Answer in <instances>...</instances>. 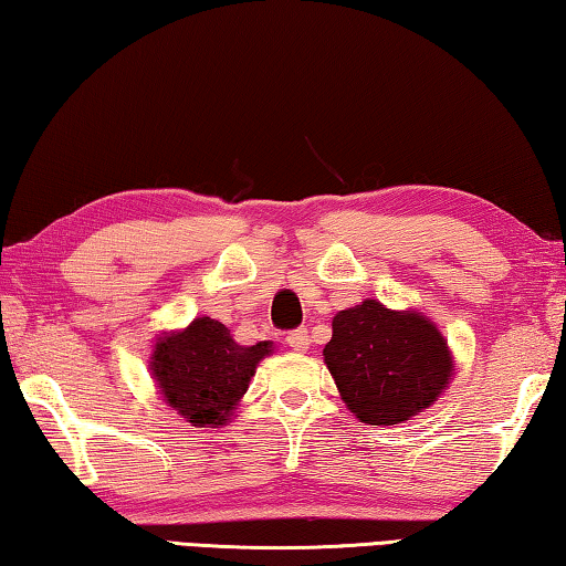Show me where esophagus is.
Masks as SVG:
<instances>
[{
  "mask_svg": "<svg viewBox=\"0 0 566 566\" xmlns=\"http://www.w3.org/2000/svg\"><path fill=\"white\" fill-rule=\"evenodd\" d=\"M308 328H295L285 336V344H289L293 350H308Z\"/></svg>",
  "mask_w": 566,
  "mask_h": 566,
  "instance_id": "obj_1",
  "label": "esophagus"
}]
</instances>
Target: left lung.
<instances>
[{"instance_id":"1","label":"left lung","mask_w":566,"mask_h":566,"mask_svg":"<svg viewBox=\"0 0 566 566\" xmlns=\"http://www.w3.org/2000/svg\"><path fill=\"white\" fill-rule=\"evenodd\" d=\"M350 411L364 423H401L437 401L453 370L447 340L419 313L364 301L333 318L323 348Z\"/></svg>"}]
</instances>
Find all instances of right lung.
Listing matches in <instances>:
<instances>
[{"label":"right lung","mask_w":566,"mask_h":566,"mask_svg":"<svg viewBox=\"0 0 566 566\" xmlns=\"http://www.w3.org/2000/svg\"><path fill=\"white\" fill-rule=\"evenodd\" d=\"M271 344L240 346L220 321L196 318L182 333L165 336L155 348L153 374L165 401L196 426H222L248 391L258 360Z\"/></svg>","instance_id":"add662e5"}]
</instances>
